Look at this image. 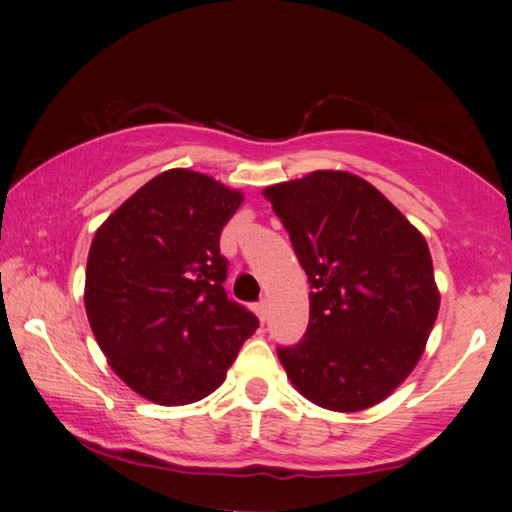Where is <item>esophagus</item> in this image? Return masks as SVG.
Here are the masks:
<instances>
[{"instance_id":"1","label":"esophagus","mask_w":512,"mask_h":512,"mask_svg":"<svg viewBox=\"0 0 512 512\" xmlns=\"http://www.w3.org/2000/svg\"><path fill=\"white\" fill-rule=\"evenodd\" d=\"M254 312L258 314V319L261 321L268 319V300H258V303L254 305Z\"/></svg>"}]
</instances>
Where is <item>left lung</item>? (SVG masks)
Returning <instances> with one entry per match:
<instances>
[{
    "label": "left lung",
    "mask_w": 512,
    "mask_h": 512,
    "mask_svg": "<svg viewBox=\"0 0 512 512\" xmlns=\"http://www.w3.org/2000/svg\"><path fill=\"white\" fill-rule=\"evenodd\" d=\"M307 282L310 324L277 356L307 401L335 412L380 403L417 366L440 293L422 233L366 179L319 170L263 191Z\"/></svg>",
    "instance_id": "8db88e82"
}]
</instances>
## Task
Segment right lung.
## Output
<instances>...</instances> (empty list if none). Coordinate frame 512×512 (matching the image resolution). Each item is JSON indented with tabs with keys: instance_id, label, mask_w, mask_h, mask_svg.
<instances>
[{
	"instance_id": "right-lung-1",
	"label": "right lung",
	"mask_w": 512,
	"mask_h": 512,
	"mask_svg": "<svg viewBox=\"0 0 512 512\" xmlns=\"http://www.w3.org/2000/svg\"><path fill=\"white\" fill-rule=\"evenodd\" d=\"M242 193L207 174L167 170L97 228L86 312L114 373L158 405H186L226 380L258 328L228 298L221 230Z\"/></svg>"
}]
</instances>
